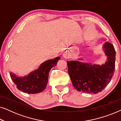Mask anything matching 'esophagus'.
<instances>
[{
    "mask_svg": "<svg viewBox=\"0 0 121 121\" xmlns=\"http://www.w3.org/2000/svg\"><path fill=\"white\" fill-rule=\"evenodd\" d=\"M63 56L64 58H65V59H67V58H69L68 54L67 53H65V52H64V53L63 54Z\"/></svg>",
    "mask_w": 121,
    "mask_h": 121,
    "instance_id": "obj_1",
    "label": "esophagus"
}]
</instances>
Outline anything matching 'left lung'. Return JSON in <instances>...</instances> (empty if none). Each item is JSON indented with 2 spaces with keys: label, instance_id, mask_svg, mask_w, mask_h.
Listing matches in <instances>:
<instances>
[{
  "label": "left lung",
  "instance_id": "obj_1",
  "mask_svg": "<svg viewBox=\"0 0 121 121\" xmlns=\"http://www.w3.org/2000/svg\"><path fill=\"white\" fill-rule=\"evenodd\" d=\"M104 49L107 60L102 65H92L78 60L68 61V72L76 90L97 94L111 82L115 72L116 51L113 44L108 42L104 44Z\"/></svg>",
  "mask_w": 121,
  "mask_h": 121
}]
</instances>
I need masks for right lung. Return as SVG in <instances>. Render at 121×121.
<instances>
[{
  "label": "right lung",
  "instance_id": "add662e5",
  "mask_svg": "<svg viewBox=\"0 0 121 121\" xmlns=\"http://www.w3.org/2000/svg\"><path fill=\"white\" fill-rule=\"evenodd\" d=\"M60 57L46 61L37 70L31 72L24 77H16L10 73L11 80L19 90L27 94H37L43 91L47 86L51 69L56 65Z\"/></svg>",
  "mask_w": 121,
  "mask_h": 121
}]
</instances>
